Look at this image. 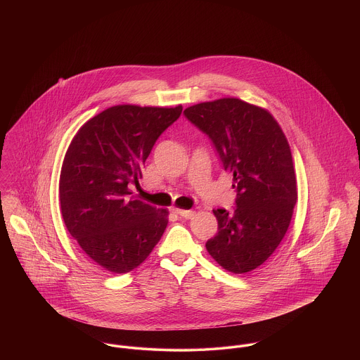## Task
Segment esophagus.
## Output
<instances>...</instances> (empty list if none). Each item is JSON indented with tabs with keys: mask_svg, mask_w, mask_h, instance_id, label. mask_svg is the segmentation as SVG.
Returning <instances> with one entry per match:
<instances>
[{
	"mask_svg": "<svg viewBox=\"0 0 360 360\" xmlns=\"http://www.w3.org/2000/svg\"><path fill=\"white\" fill-rule=\"evenodd\" d=\"M174 212L179 216L184 217V219H191L194 216V213H195V210H193V209H190V210H187V209H174Z\"/></svg>",
	"mask_w": 360,
	"mask_h": 360,
	"instance_id": "34e87169",
	"label": "esophagus"
}]
</instances>
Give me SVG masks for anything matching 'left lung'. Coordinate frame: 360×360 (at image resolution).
Masks as SVG:
<instances>
[{
  "instance_id": "1",
  "label": "left lung",
  "mask_w": 360,
  "mask_h": 360,
  "mask_svg": "<svg viewBox=\"0 0 360 360\" xmlns=\"http://www.w3.org/2000/svg\"><path fill=\"white\" fill-rule=\"evenodd\" d=\"M184 115L209 136L237 188L231 212L213 209L217 233L206 250L231 273L252 271L284 238L297 202L288 141L269 110L238 98L197 103Z\"/></svg>"
}]
</instances>
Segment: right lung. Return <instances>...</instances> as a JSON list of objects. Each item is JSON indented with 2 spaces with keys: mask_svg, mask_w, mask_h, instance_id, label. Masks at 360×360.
Listing matches in <instances>:
<instances>
[{
  "mask_svg": "<svg viewBox=\"0 0 360 360\" xmlns=\"http://www.w3.org/2000/svg\"><path fill=\"white\" fill-rule=\"evenodd\" d=\"M183 106L115 105L87 120L62 163L59 204L65 226L86 257L112 273H127L153 252L167 226V209L130 197V183L158 137Z\"/></svg>",
  "mask_w": 360,
  "mask_h": 360,
  "instance_id": "add662e5",
  "label": "right lung"
}]
</instances>
